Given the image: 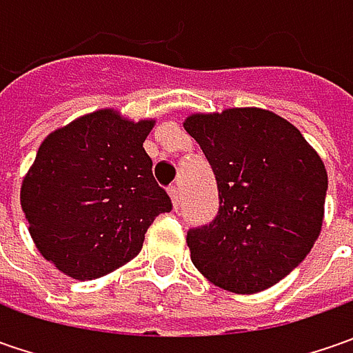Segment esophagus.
<instances>
[{"label": "esophagus", "mask_w": 353, "mask_h": 353, "mask_svg": "<svg viewBox=\"0 0 353 353\" xmlns=\"http://www.w3.org/2000/svg\"><path fill=\"white\" fill-rule=\"evenodd\" d=\"M169 196H170V202H172V208L176 210V208H179V204H181V190H179L176 186H170Z\"/></svg>", "instance_id": "34e87169"}]
</instances>
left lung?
<instances>
[{
	"label": "left lung",
	"mask_w": 353,
	"mask_h": 353,
	"mask_svg": "<svg viewBox=\"0 0 353 353\" xmlns=\"http://www.w3.org/2000/svg\"><path fill=\"white\" fill-rule=\"evenodd\" d=\"M183 125L220 192L214 222L186 234L192 263L230 292L273 287L320 236L328 190L322 159L292 123L261 108L192 114Z\"/></svg>",
	"instance_id": "1"
}]
</instances>
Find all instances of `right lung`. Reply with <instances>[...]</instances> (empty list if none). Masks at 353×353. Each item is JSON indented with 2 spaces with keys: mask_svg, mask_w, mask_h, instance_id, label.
Wrapping results in <instances>:
<instances>
[{
  "mask_svg": "<svg viewBox=\"0 0 353 353\" xmlns=\"http://www.w3.org/2000/svg\"><path fill=\"white\" fill-rule=\"evenodd\" d=\"M153 125L103 108L41 143L21 183V208L39 253L64 275L90 281L119 269L172 208L143 149Z\"/></svg>",
  "mask_w": 353,
  "mask_h": 353,
  "instance_id": "right-lung-1",
  "label": "right lung"
}]
</instances>
